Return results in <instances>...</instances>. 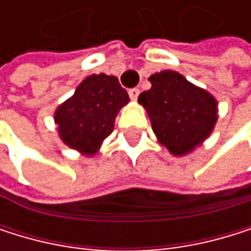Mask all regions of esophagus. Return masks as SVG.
I'll use <instances>...</instances> for the list:
<instances>
[{"label": "esophagus", "instance_id": "obj_1", "mask_svg": "<svg viewBox=\"0 0 251 251\" xmlns=\"http://www.w3.org/2000/svg\"><path fill=\"white\" fill-rule=\"evenodd\" d=\"M129 98L131 99H137L138 98V95H140V89H137V87H134V89H129Z\"/></svg>", "mask_w": 251, "mask_h": 251}]
</instances>
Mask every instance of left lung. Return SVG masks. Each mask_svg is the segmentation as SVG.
Here are the masks:
<instances>
[{
  "mask_svg": "<svg viewBox=\"0 0 251 251\" xmlns=\"http://www.w3.org/2000/svg\"><path fill=\"white\" fill-rule=\"evenodd\" d=\"M152 89L138 102L148 110L152 129L173 155H185L203 141L217 122V100L173 71L149 78Z\"/></svg>",
  "mask_w": 251,
  "mask_h": 251,
  "instance_id": "8db88e82",
  "label": "left lung"
}]
</instances>
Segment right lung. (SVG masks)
<instances>
[{"label": "right lung", "instance_id": "obj_1", "mask_svg": "<svg viewBox=\"0 0 251 251\" xmlns=\"http://www.w3.org/2000/svg\"><path fill=\"white\" fill-rule=\"evenodd\" d=\"M129 96L116 76L105 74L85 78L75 95L55 111L58 134L69 148L93 155L113 132L117 111Z\"/></svg>", "mask_w": 251, "mask_h": 251}]
</instances>
